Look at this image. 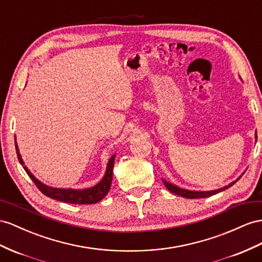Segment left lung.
<instances>
[{"label": "left lung", "instance_id": "1", "mask_svg": "<svg viewBox=\"0 0 262 262\" xmlns=\"http://www.w3.org/2000/svg\"><path fill=\"white\" fill-rule=\"evenodd\" d=\"M256 139H257V134H256ZM243 176V175H241ZM241 176L239 178H237L234 182L230 183L228 186L223 187V188H219V189H214V190H209V191H193V190H187V189H183L180 188V187H177L176 185H172L168 182H166V180L163 179V183L166 186V188L168 189L170 192L175 193V195H178L180 197H185V198H188V199H193V198H207V197H210L212 195H216V193L220 192V191H224L226 189L229 188L232 185L236 184L238 180L241 178Z\"/></svg>", "mask_w": 262, "mask_h": 262}]
</instances>
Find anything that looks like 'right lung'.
Instances as JSON below:
<instances>
[{
  "label": "right lung",
  "mask_w": 262,
  "mask_h": 262,
  "mask_svg": "<svg viewBox=\"0 0 262 262\" xmlns=\"http://www.w3.org/2000/svg\"><path fill=\"white\" fill-rule=\"evenodd\" d=\"M15 148H16V154H17L19 164L23 166V168L25 169L26 172H28V175L33 180V183L36 185L37 188L41 190L46 197L56 199L58 201H63V203H67V204L92 205L102 200L107 195V192L110 191L112 179H113V167H114V163H115V155H113L108 160L105 175L97 185L86 189H72V188L66 189V188H54V187L48 186L39 182V180L36 179L34 175H33V173L28 169V167L24 166V162L21 157V154H19L16 142H15Z\"/></svg>",
  "instance_id": "1"
}]
</instances>
